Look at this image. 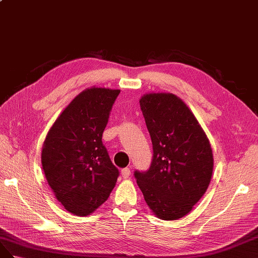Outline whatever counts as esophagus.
<instances>
[{
    "mask_svg": "<svg viewBox=\"0 0 258 258\" xmlns=\"http://www.w3.org/2000/svg\"><path fill=\"white\" fill-rule=\"evenodd\" d=\"M121 175H122V177H123L124 179L128 178V177H130V175H131V170H130L128 167H125V168H123V170L121 171Z\"/></svg>",
    "mask_w": 258,
    "mask_h": 258,
    "instance_id": "obj_1",
    "label": "esophagus"
}]
</instances>
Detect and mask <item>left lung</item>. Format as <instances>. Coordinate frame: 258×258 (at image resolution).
I'll list each match as a JSON object with an SVG mask.
<instances>
[{
  "label": "left lung",
  "mask_w": 258,
  "mask_h": 258,
  "mask_svg": "<svg viewBox=\"0 0 258 258\" xmlns=\"http://www.w3.org/2000/svg\"><path fill=\"white\" fill-rule=\"evenodd\" d=\"M151 137L148 171L134 176L145 201L158 218L176 220L192 210L212 178L209 139L190 109L171 93L146 94L139 100Z\"/></svg>",
  "instance_id": "8db88e82"
}]
</instances>
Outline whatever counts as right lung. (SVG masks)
<instances>
[{
	"label": "right lung",
	"instance_id": "1",
	"mask_svg": "<svg viewBox=\"0 0 258 258\" xmlns=\"http://www.w3.org/2000/svg\"><path fill=\"white\" fill-rule=\"evenodd\" d=\"M120 90L91 87L73 99L48 131L42 166L62 207L87 216L107 201L119 170L112 164L102 133Z\"/></svg>",
	"mask_w": 258,
	"mask_h": 258
}]
</instances>
